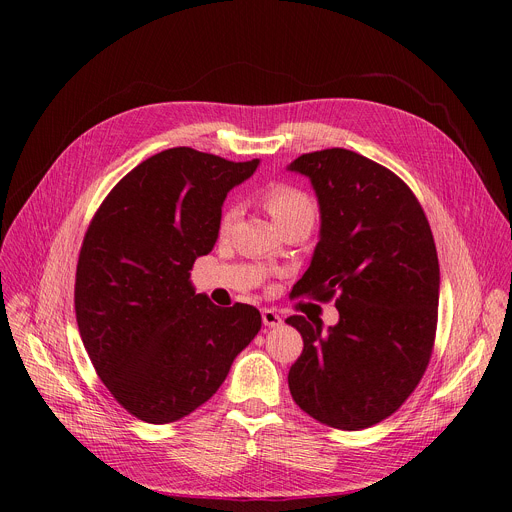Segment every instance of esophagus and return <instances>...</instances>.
<instances>
[{"label":"esophagus","mask_w":512,"mask_h":512,"mask_svg":"<svg viewBox=\"0 0 512 512\" xmlns=\"http://www.w3.org/2000/svg\"><path fill=\"white\" fill-rule=\"evenodd\" d=\"M261 319H263V326H267V328L282 326V317L274 309H263Z\"/></svg>","instance_id":"obj_1"}]
</instances>
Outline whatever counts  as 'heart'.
I'll return each instance as SVG.
<instances>
[{
  "label": "heart",
  "mask_w": 512,
  "mask_h": 512,
  "mask_svg": "<svg viewBox=\"0 0 512 512\" xmlns=\"http://www.w3.org/2000/svg\"><path fill=\"white\" fill-rule=\"evenodd\" d=\"M263 203L276 224H282L284 220L292 218V215L313 213L311 199L303 191H299V188H294L290 184L267 186L263 193ZM236 220H238V205L230 203L220 215V226H218L220 234H228L234 228Z\"/></svg>",
  "instance_id": "heart-1"
}]
</instances>
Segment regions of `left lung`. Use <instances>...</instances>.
I'll return each instance as SVG.
<instances>
[{"label": "left lung", "instance_id": "left-lung-1", "mask_svg": "<svg viewBox=\"0 0 512 512\" xmlns=\"http://www.w3.org/2000/svg\"><path fill=\"white\" fill-rule=\"evenodd\" d=\"M288 170L311 180L321 213L319 242L292 297H336L340 313L328 330L321 319H286L305 344L288 388L319 423L357 432L390 417L432 357L436 242L411 188L355 151L305 153Z\"/></svg>", "mask_w": 512, "mask_h": 512}]
</instances>
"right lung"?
Returning <instances> with one entry per match:
<instances>
[{"mask_svg":"<svg viewBox=\"0 0 512 512\" xmlns=\"http://www.w3.org/2000/svg\"><path fill=\"white\" fill-rule=\"evenodd\" d=\"M257 166L166 149L93 215L76 265L78 330L99 380L141 421L191 415L261 330L253 305L218 307L191 284L195 259L218 240L226 195Z\"/></svg>","mask_w":512,"mask_h":512,"instance_id":"obj_1","label":"right lung"}]
</instances>
